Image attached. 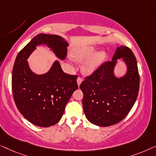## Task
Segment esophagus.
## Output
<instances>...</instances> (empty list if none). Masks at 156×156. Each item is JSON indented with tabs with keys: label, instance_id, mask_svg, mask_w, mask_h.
<instances>
[{
	"label": "esophagus",
	"instance_id": "34e87169",
	"mask_svg": "<svg viewBox=\"0 0 156 156\" xmlns=\"http://www.w3.org/2000/svg\"><path fill=\"white\" fill-rule=\"evenodd\" d=\"M82 81H83V79H82V78H81V77H78L77 78V83H78V86L80 85V83H82Z\"/></svg>",
	"mask_w": 156,
	"mask_h": 156
}]
</instances>
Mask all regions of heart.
I'll return each mask as SVG.
<instances>
[{
    "instance_id": "1",
    "label": "heart",
    "mask_w": 156,
    "mask_h": 156,
    "mask_svg": "<svg viewBox=\"0 0 156 156\" xmlns=\"http://www.w3.org/2000/svg\"><path fill=\"white\" fill-rule=\"evenodd\" d=\"M96 49L93 47H83L76 48L72 52L73 58L78 61H83L88 58L95 53ZM107 54L105 51H100L95 54L92 58L85 63L83 65V72L86 74L93 73L100 65L106 58Z\"/></svg>"
}]
</instances>
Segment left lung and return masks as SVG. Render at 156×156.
<instances>
[{"label":"left lung","instance_id":"1","mask_svg":"<svg viewBox=\"0 0 156 156\" xmlns=\"http://www.w3.org/2000/svg\"><path fill=\"white\" fill-rule=\"evenodd\" d=\"M122 58L127 66L123 77L117 78L113 69ZM140 78L136 58L129 47H117L112 59L103 63L80 85L83 91V107L92 124L109 126L124 119L136 100Z\"/></svg>","mask_w":156,"mask_h":156}]
</instances>
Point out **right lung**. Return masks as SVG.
Masks as SVG:
<instances>
[{
  "label": "right lung",
  "mask_w": 156,
  "mask_h": 156,
  "mask_svg": "<svg viewBox=\"0 0 156 156\" xmlns=\"http://www.w3.org/2000/svg\"><path fill=\"white\" fill-rule=\"evenodd\" d=\"M45 44L58 58L67 55V41L58 35L35 36L15 58L12 69V90L17 108L26 119L36 126L49 127L62 117L65 107L78 89L77 76L65 73L56 61L47 73L37 75L30 70L27 59L37 45Z\"/></svg>",
  "instance_id": "obj_1"
}]
</instances>
